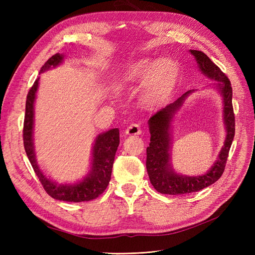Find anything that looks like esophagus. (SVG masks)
I'll use <instances>...</instances> for the list:
<instances>
[{
	"instance_id": "esophagus-1",
	"label": "esophagus",
	"mask_w": 255,
	"mask_h": 255,
	"mask_svg": "<svg viewBox=\"0 0 255 255\" xmlns=\"http://www.w3.org/2000/svg\"><path fill=\"white\" fill-rule=\"evenodd\" d=\"M127 135H140L141 134V128L139 125H130L126 129Z\"/></svg>"
}]
</instances>
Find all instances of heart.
I'll use <instances>...</instances> for the list:
<instances>
[{"instance_id":"obj_1","label":"heart","mask_w":255,"mask_h":255,"mask_svg":"<svg viewBox=\"0 0 255 255\" xmlns=\"http://www.w3.org/2000/svg\"><path fill=\"white\" fill-rule=\"evenodd\" d=\"M180 68L172 58L153 60L143 58L129 64L120 74L122 83L144 81L143 101L150 107L164 105L171 98L177 80Z\"/></svg>"}]
</instances>
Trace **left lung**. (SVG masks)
Segmentation results:
<instances>
[{
  "label": "left lung",
  "instance_id": "1",
  "mask_svg": "<svg viewBox=\"0 0 255 255\" xmlns=\"http://www.w3.org/2000/svg\"><path fill=\"white\" fill-rule=\"evenodd\" d=\"M189 52L191 55L195 56L200 71L208 79L217 82L216 88L222 97L223 121H225L227 136L225 144L210 170L203 175H182L176 173L171 166L170 125L175 113L181 109L185 100L194 90L186 91L176 101L153 115L148 121L151 138L150 144L146 148L145 166L151 184L160 194L187 195L201 190L219 180L225 171L229 151L235 135V116L230 80L206 54L197 50H190Z\"/></svg>",
  "mask_w": 255,
  "mask_h": 255
}]
</instances>
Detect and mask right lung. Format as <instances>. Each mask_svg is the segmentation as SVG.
I'll return each mask as SVG.
<instances>
[{"mask_svg": "<svg viewBox=\"0 0 255 255\" xmlns=\"http://www.w3.org/2000/svg\"><path fill=\"white\" fill-rule=\"evenodd\" d=\"M63 60L64 55H61L59 53L55 54L42 66L40 72L49 70L51 67H57L63 63ZM38 84H39V78L35 81L27 94L24 126H23V143H24L26 155L36 175L42 184L44 190L48 192V195L54 199L59 200V201L83 202L90 201V200L98 198L106 189L107 185L111 181L116 151H117L120 142L119 129L113 128L97 136L94 146H92L90 170L86 177H84L82 181L74 184L64 185L53 182L43 174L41 169L38 166L34 149V103Z\"/></svg>", "mask_w": 255, "mask_h": 255, "instance_id": "right-lung-1", "label": "right lung"}]
</instances>
